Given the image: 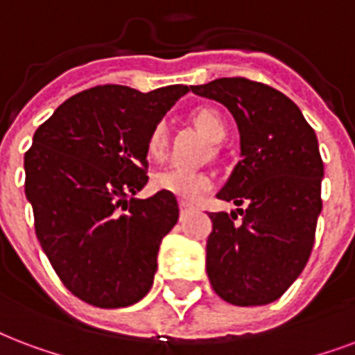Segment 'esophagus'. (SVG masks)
I'll return each mask as SVG.
<instances>
[{
    "label": "esophagus",
    "mask_w": 355,
    "mask_h": 355,
    "mask_svg": "<svg viewBox=\"0 0 355 355\" xmlns=\"http://www.w3.org/2000/svg\"><path fill=\"white\" fill-rule=\"evenodd\" d=\"M178 207H180V214H186L188 212V210H191V205H189V202H184V201H180V205H178Z\"/></svg>",
    "instance_id": "esophagus-1"
}]
</instances>
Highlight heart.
Returning a JSON list of instances; mask_svg holds the SVG:
<instances>
[{
    "label": "heart",
    "instance_id": "heart-1",
    "mask_svg": "<svg viewBox=\"0 0 355 355\" xmlns=\"http://www.w3.org/2000/svg\"><path fill=\"white\" fill-rule=\"evenodd\" d=\"M193 123L202 134L207 135L210 141H221L225 139L227 126L221 113L214 107H199L191 115ZM167 132L166 126L159 123L156 124L147 139V154L150 158L158 159L166 150ZM154 189L173 193L182 201H197L202 193H207L212 188V178L207 173L191 171V169H182V167H171L166 171L156 173L153 178Z\"/></svg>",
    "mask_w": 355,
    "mask_h": 355
}]
</instances>
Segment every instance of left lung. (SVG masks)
<instances>
[{"label": "left lung", "instance_id": "1", "mask_svg": "<svg viewBox=\"0 0 355 355\" xmlns=\"http://www.w3.org/2000/svg\"><path fill=\"white\" fill-rule=\"evenodd\" d=\"M191 91L225 105L242 143L218 199L245 210L240 223L234 212L208 214V279L229 304L266 305L302 274L315 243L324 177L315 130L288 96L259 81L220 78Z\"/></svg>", "mask_w": 355, "mask_h": 355}]
</instances>
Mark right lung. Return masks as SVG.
I'll list each match as a JSON object with an SVG mask.
<instances>
[{
    "label": "right lung",
    "mask_w": 355,
    "mask_h": 355,
    "mask_svg": "<svg viewBox=\"0 0 355 355\" xmlns=\"http://www.w3.org/2000/svg\"><path fill=\"white\" fill-rule=\"evenodd\" d=\"M189 87L141 93L96 85L70 96L24 156L35 234L76 297L102 309L139 302L153 286L159 243L178 221L177 197L147 184V139Z\"/></svg>",
    "instance_id": "1"
}]
</instances>
